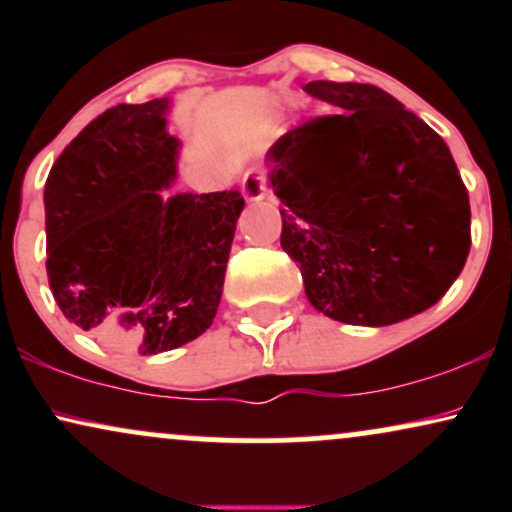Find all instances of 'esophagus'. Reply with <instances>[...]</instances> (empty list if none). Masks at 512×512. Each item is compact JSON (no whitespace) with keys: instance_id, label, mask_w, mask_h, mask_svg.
Instances as JSON below:
<instances>
[{"instance_id":"esophagus-1","label":"esophagus","mask_w":512,"mask_h":512,"mask_svg":"<svg viewBox=\"0 0 512 512\" xmlns=\"http://www.w3.org/2000/svg\"><path fill=\"white\" fill-rule=\"evenodd\" d=\"M269 187H267V170L264 168H255L250 173H245L243 178V195L250 202H260V199L267 197Z\"/></svg>"}]
</instances>
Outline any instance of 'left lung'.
Wrapping results in <instances>:
<instances>
[{"label":"left lung","instance_id":"1","mask_svg":"<svg viewBox=\"0 0 512 512\" xmlns=\"http://www.w3.org/2000/svg\"><path fill=\"white\" fill-rule=\"evenodd\" d=\"M337 113L269 149L281 248L313 308L385 327L438 303L472 245V211L448 144L383 88L310 81Z\"/></svg>","mask_w":512,"mask_h":512}]
</instances>
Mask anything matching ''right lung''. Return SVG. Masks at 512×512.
Segmentation results:
<instances>
[{
	"instance_id": "1",
	"label": "right lung",
	"mask_w": 512,
	"mask_h": 512,
	"mask_svg": "<svg viewBox=\"0 0 512 512\" xmlns=\"http://www.w3.org/2000/svg\"><path fill=\"white\" fill-rule=\"evenodd\" d=\"M168 98L115 105L72 139L45 182L48 281L76 327L151 356L207 332L223 293L238 190L161 197L180 142Z\"/></svg>"
}]
</instances>
